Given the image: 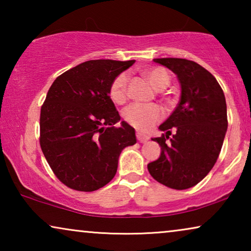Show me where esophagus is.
Listing matches in <instances>:
<instances>
[{
	"label": "esophagus",
	"instance_id": "34e87169",
	"mask_svg": "<svg viewBox=\"0 0 251 251\" xmlns=\"http://www.w3.org/2000/svg\"><path fill=\"white\" fill-rule=\"evenodd\" d=\"M136 137H137V139H138L139 143H146L147 140L150 139L149 136L145 135V133H142V132H137Z\"/></svg>",
	"mask_w": 251,
	"mask_h": 251
}]
</instances>
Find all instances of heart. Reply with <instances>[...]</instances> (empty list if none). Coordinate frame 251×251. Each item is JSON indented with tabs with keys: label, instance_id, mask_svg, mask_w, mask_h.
I'll return each mask as SVG.
<instances>
[{
	"label": "heart",
	"instance_id": "b5f03b06",
	"mask_svg": "<svg viewBox=\"0 0 251 251\" xmlns=\"http://www.w3.org/2000/svg\"><path fill=\"white\" fill-rule=\"evenodd\" d=\"M145 75L150 83L156 90H163L170 83V74L163 67H151L145 71ZM109 97L115 104H125L128 98V76L122 73L113 80L109 87ZM123 118L129 126L139 130L147 131L152 128L157 121L162 118V111L157 105H143L133 104L126 108L123 112Z\"/></svg>",
	"mask_w": 251,
	"mask_h": 251
}]
</instances>
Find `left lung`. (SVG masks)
Returning a JSON list of instances; mask_svg holds the SVG:
<instances>
[{"label": "left lung", "instance_id": "left-lung-1", "mask_svg": "<svg viewBox=\"0 0 251 251\" xmlns=\"http://www.w3.org/2000/svg\"><path fill=\"white\" fill-rule=\"evenodd\" d=\"M177 75L180 100L159 126L162 136L152 138L161 146V155L147 164L151 176L160 184L186 190L203 179L215 166L227 130L225 96L214 75L195 61L181 58H157ZM176 131L169 142L171 130Z\"/></svg>", "mask_w": 251, "mask_h": 251}]
</instances>
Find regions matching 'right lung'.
Returning <instances> with one entry per match:
<instances>
[{"label": "right lung", "mask_w": 251, "mask_h": 251, "mask_svg": "<svg viewBox=\"0 0 251 251\" xmlns=\"http://www.w3.org/2000/svg\"><path fill=\"white\" fill-rule=\"evenodd\" d=\"M135 60H89L53 81L41 107L40 145L53 174L75 191L99 190L113 179L119 156L136 144L109 97L114 78Z\"/></svg>", "instance_id": "1"}]
</instances>
